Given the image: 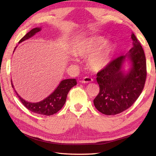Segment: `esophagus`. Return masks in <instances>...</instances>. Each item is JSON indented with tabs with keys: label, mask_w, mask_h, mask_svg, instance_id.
<instances>
[{
	"label": "esophagus",
	"mask_w": 156,
	"mask_h": 156,
	"mask_svg": "<svg viewBox=\"0 0 156 156\" xmlns=\"http://www.w3.org/2000/svg\"><path fill=\"white\" fill-rule=\"evenodd\" d=\"M93 80H94L91 78L89 77V76H85V77H84L83 80H81V83H91V82H92Z\"/></svg>",
	"instance_id": "esophagus-1"
}]
</instances>
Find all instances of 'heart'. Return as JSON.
I'll use <instances>...</instances> for the list:
<instances>
[{"instance_id": "heart-1", "label": "heart", "mask_w": 156, "mask_h": 156, "mask_svg": "<svg viewBox=\"0 0 156 156\" xmlns=\"http://www.w3.org/2000/svg\"><path fill=\"white\" fill-rule=\"evenodd\" d=\"M113 45L103 36L93 35L83 38L76 44L73 53L77 56L88 57V64L91 69L100 71L112 60Z\"/></svg>"}]
</instances>
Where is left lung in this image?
<instances>
[{
    "mask_svg": "<svg viewBox=\"0 0 156 156\" xmlns=\"http://www.w3.org/2000/svg\"><path fill=\"white\" fill-rule=\"evenodd\" d=\"M133 47L125 56L110 62L97 73L100 91L94 100L95 107L105 115H115L129 109L143 90L147 78V64L144 50L134 34ZM127 57L132 67L125 74L122 67Z\"/></svg>",
    "mask_w": 156,
    "mask_h": 156,
    "instance_id": "8db88e82",
    "label": "left lung"
}]
</instances>
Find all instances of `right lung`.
<instances>
[{
    "mask_svg": "<svg viewBox=\"0 0 156 156\" xmlns=\"http://www.w3.org/2000/svg\"><path fill=\"white\" fill-rule=\"evenodd\" d=\"M41 30V27H36L34 28L26 34L25 36L23 37L20 39L18 43H22L23 41L25 40H27L31 37H32L34 35L40 31ZM12 82V81H11ZM77 84V82L74 78L73 79H66V80H63L58 87L55 89V91L53 93L49 95L48 97H47L45 99L42 100L41 102H30L23 99L19 95L17 94L16 91V94L18 97V98L22 102L23 105L27 108L28 110L31 111L34 113H38V114L41 115H54V113H56L58 111L62 109V107L64 106V105L66 102V99H67V94L69 91L73 87ZM12 86L14 88V85H13L12 82Z\"/></svg>",
    "mask_w": 156,
    "mask_h": 156,
    "instance_id": "right-lung-1",
    "label": "right lung"
}]
</instances>
